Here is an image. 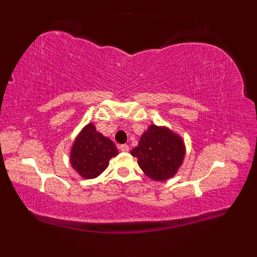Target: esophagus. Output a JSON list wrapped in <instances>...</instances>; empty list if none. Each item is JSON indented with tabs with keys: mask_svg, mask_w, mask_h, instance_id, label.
Here are the masks:
<instances>
[{
	"mask_svg": "<svg viewBox=\"0 0 257 257\" xmlns=\"http://www.w3.org/2000/svg\"><path fill=\"white\" fill-rule=\"evenodd\" d=\"M119 149H120L122 152H128L130 147H128L127 145H120V146H119Z\"/></svg>",
	"mask_w": 257,
	"mask_h": 257,
	"instance_id": "1",
	"label": "esophagus"
}]
</instances>
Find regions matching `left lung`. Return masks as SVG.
<instances>
[{
  "instance_id": "1",
  "label": "left lung",
  "mask_w": 257,
  "mask_h": 257,
  "mask_svg": "<svg viewBox=\"0 0 257 257\" xmlns=\"http://www.w3.org/2000/svg\"><path fill=\"white\" fill-rule=\"evenodd\" d=\"M137 158L139 167L155 181L173 178L182 165L185 146L183 139L166 126L151 124L131 151Z\"/></svg>"
}]
</instances>
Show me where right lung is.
Listing matches in <instances>:
<instances>
[{
    "label": "right lung",
    "instance_id": "add662e5",
    "mask_svg": "<svg viewBox=\"0 0 257 257\" xmlns=\"http://www.w3.org/2000/svg\"><path fill=\"white\" fill-rule=\"evenodd\" d=\"M119 151L109 138L89 123L77 135L71 150V165L80 177L94 179L108 167L111 158Z\"/></svg>",
    "mask_w": 257,
    "mask_h": 257
}]
</instances>
